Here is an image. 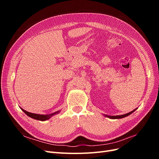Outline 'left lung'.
<instances>
[{"instance_id": "8db88e82", "label": "left lung", "mask_w": 159, "mask_h": 159, "mask_svg": "<svg viewBox=\"0 0 159 159\" xmlns=\"http://www.w3.org/2000/svg\"><path fill=\"white\" fill-rule=\"evenodd\" d=\"M135 110L136 109H134V111H135ZM134 111H131L130 113H128L127 114L122 115H117V116H107V115H106V116L111 118V119H121V118H123V117H125L128 116V115H129L130 114H131L133 112H134Z\"/></svg>"}]
</instances>
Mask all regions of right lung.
<instances>
[{
  "mask_svg": "<svg viewBox=\"0 0 159 159\" xmlns=\"http://www.w3.org/2000/svg\"><path fill=\"white\" fill-rule=\"evenodd\" d=\"M21 109L24 112H25V114H26L28 115V117H30L33 118L34 119H36V120H40V121H46V120L50 119V117L52 116V115H54V114L59 112V111H57L54 113H52L50 115H40V114H35V113H32L30 112H28V111H26L24 110L22 108H21Z\"/></svg>",
  "mask_w": 159,
  "mask_h": 159,
  "instance_id": "add662e5",
  "label": "right lung"
}]
</instances>
